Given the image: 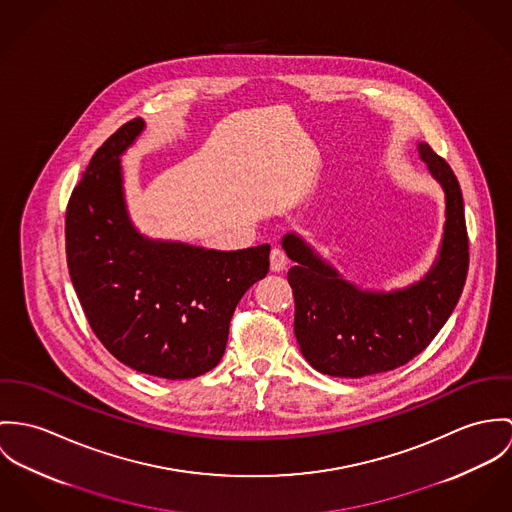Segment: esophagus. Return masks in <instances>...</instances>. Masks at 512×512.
<instances>
[{
    "label": "esophagus",
    "instance_id": "esophagus-1",
    "mask_svg": "<svg viewBox=\"0 0 512 512\" xmlns=\"http://www.w3.org/2000/svg\"><path fill=\"white\" fill-rule=\"evenodd\" d=\"M286 269V253L281 247H273L271 249V271L281 273Z\"/></svg>",
    "mask_w": 512,
    "mask_h": 512
}]
</instances>
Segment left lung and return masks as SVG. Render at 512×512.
<instances>
[{"label":"left lung","mask_w":512,"mask_h":512,"mask_svg":"<svg viewBox=\"0 0 512 512\" xmlns=\"http://www.w3.org/2000/svg\"><path fill=\"white\" fill-rule=\"evenodd\" d=\"M418 153L446 192L440 255L422 281L395 292L359 290L298 235L283 237L286 255L296 261L288 271L296 341L306 361L324 375L359 379L408 363L436 338L461 296L469 269L461 188L428 143H418Z\"/></svg>","instance_id":"8db88e82"}]
</instances>
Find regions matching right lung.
<instances>
[{
	"label": "right lung",
	"instance_id": "right-lung-1",
	"mask_svg": "<svg viewBox=\"0 0 512 512\" xmlns=\"http://www.w3.org/2000/svg\"><path fill=\"white\" fill-rule=\"evenodd\" d=\"M121 125L94 153L66 208L70 281L96 338L123 365L163 379L214 369L247 288L269 273V245L239 251L153 241L131 226L119 155L143 131Z\"/></svg>",
	"mask_w": 512,
	"mask_h": 512
}]
</instances>
